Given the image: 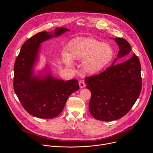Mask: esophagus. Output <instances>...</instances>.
Returning <instances> with one entry per match:
<instances>
[{"instance_id":"esophagus-1","label":"esophagus","mask_w":153,"mask_h":153,"mask_svg":"<svg viewBox=\"0 0 153 153\" xmlns=\"http://www.w3.org/2000/svg\"><path fill=\"white\" fill-rule=\"evenodd\" d=\"M79 86H80V88H84V87L86 86V84H85V82H83V81H80L79 83Z\"/></svg>"}]
</instances>
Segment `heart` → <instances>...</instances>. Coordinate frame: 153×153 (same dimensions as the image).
<instances>
[{
    "mask_svg": "<svg viewBox=\"0 0 153 153\" xmlns=\"http://www.w3.org/2000/svg\"><path fill=\"white\" fill-rule=\"evenodd\" d=\"M114 51L111 47L91 37H77L71 40L67 46V53H62L64 63L68 67L73 60H82L84 72L94 74L103 69L112 60Z\"/></svg>",
    "mask_w": 153,
    "mask_h": 153,
    "instance_id": "1",
    "label": "heart"
}]
</instances>
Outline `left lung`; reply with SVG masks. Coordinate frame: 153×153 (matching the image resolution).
Returning <instances> with one entry per match:
<instances>
[{
  "label": "left lung",
  "mask_w": 153,
  "mask_h": 153,
  "mask_svg": "<svg viewBox=\"0 0 153 153\" xmlns=\"http://www.w3.org/2000/svg\"><path fill=\"white\" fill-rule=\"evenodd\" d=\"M113 39L119 48L117 58L105 71L85 79L86 88L91 93L90 112L96 119L106 122L119 119L128 113L142 89L139 58L134 54L128 60L115 65L117 59L130 53L131 47L125 39Z\"/></svg>",
  "instance_id": "8db88e82"
}]
</instances>
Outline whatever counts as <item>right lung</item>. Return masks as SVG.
<instances>
[{"label":"right lung","instance_id":"1","mask_svg":"<svg viewBox=\"0 0 153 153\" xmlns=\"http://www.w3.org/2000/svg\"><path fill=\"white\" fill-rule=\"evenodd\" d=\"M70 30L57 27L54 32H40L23 44L14 67L13 86L25 110L41 119H53L63 110L68 97L79 89L78 80L64 81L53 77L49 70L36 76L34 66L38 60L40 43Z\"/></svg>","mask_w":153,"mask_h":153}]
</instances>
